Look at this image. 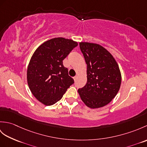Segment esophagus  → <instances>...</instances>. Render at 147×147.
<instances>
[{
	"label": "esophagus",
	"mask_w": 147,
	"mask_h": 147,
	"mask_svg": "<svg viewBox=\"0 0 147 147\" xmlns=\"http://www.w3.org/2000/svg\"><path fill=\"white\" fill-rule=\"evenodd\" d=\"M77 78H78V76H74V77L73 78V79H74V81H76V80H77Z\"/></svg>",
	"instance_id": "esophagus-1"
}]
</instances>
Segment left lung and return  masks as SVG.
<instances>
[{
  "label": "left lung",
  "mask_w": 147,
  "mask_h": 147,
  "mask_svg": "<svg viewBox=\"0 0 147 147\" xmlns=\"http://www.w3.org/2000/svg\"><path fill=\"white\" fill-rule=\"evenodd\" d=\"M80 47L87 65V82L78 92L87 107H102L110 103L119 90V67L113 55L99 44L83 42L80 43Z\"/></svg>",
  "instance_id": "1"
}]
</instances>
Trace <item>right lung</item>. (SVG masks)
Wrapping results in <instances>:
<instances>
[{"instance_id": "obj_1", "label": "right lung", "mask_w": 147, "mask_h": 147, "mask_svg": "<svg viewBox=\"0 0 147 147\" xmlns=\"http://www.w3.org/2000/svg\"><path fill=\"white\" fill-rule=\"evenodd\" d=\"M78 42L62 37L43 42L34 52L27 69V82L33 96L45 105L60 100L74 83L63 65L64 59Z\"/></svg>"}]
</instances>
